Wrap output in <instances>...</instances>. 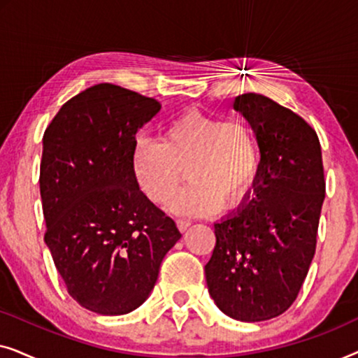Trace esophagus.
<instances>
[{
  "instance_id": "1",
  "label": "esophagus",
  "mask_w": 358,
  "mask_h": 358,
  "mask_svg": "<svg viewBox=\"0 0 358 358\" xmlns=\"http://www.w3.org/2000/svg\"><path fill=\"white\" fill-rule=\"evenodd\" d=\"M190 227V222L189 220H178V228H179V231H187V228Z\"/></svg>"
}]
</instances>
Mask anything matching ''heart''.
I'll use <instances>...</instances> for the list:
<instances>
[{"mask_svg":"<svg viewBox=\"0 0 358 358\" xmlns=\"http://www.w3.org/2000/svg\"><path fill=\"white\" fill-rule=\"evenodd\" d=\"M259 169L261 153L251 127L199 109L169 120L163 141L141 136L134 148L136 180L156 203L168 202L187 174V187L169 203L171 212L184 217L212 215L222 205L241 207L256 187Z\"/></svg>","mask_w":358,"mask_h":358,"instance_id":"heart-1","label":"heart"}]
</instances>
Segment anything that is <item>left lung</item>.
I'll return each instance as SVG.
<instances>
[{
	"label": "left lung",
	"instance_id": "1",
	"mask_svg": "<svg viewBox=\"0 0 358 358\" xmlns=\"http://www.w3.org/2000/svg\"><path fill=\"white\" fill-rule=\"evenodd\" d=\"M256 135L261 169L251 197L215 223L205 266L210 296L244 322L272 320L295 301L315 257L326 182L316 131L290 109L248 92L234 99Z\"/></svg>",
	"mask_w": 358,
	"mask_h": 358
}]
</instances>
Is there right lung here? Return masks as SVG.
Here are the masks:
<instances>
[{"label":"right lung","mask_w":358,"mask_h":358,"mask_svg":"<svg viewBox=\"0 0 358 358\" xmlns=\"http://www.w3.org/2000/svg\"><path fill=\"white\" fill-rule=\"evenodd\" d=\"M159 110L156 99L101 83L65 102L43 134L45 244L68 293L97 315L136 310L182 236L134 171L136 131Z\"/></svg>","instance_id":"1"}]
</instances>
